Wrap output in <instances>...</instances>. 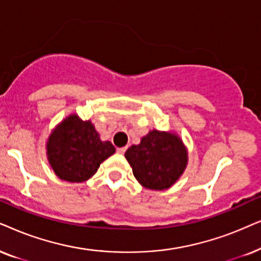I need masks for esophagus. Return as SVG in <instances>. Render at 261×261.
<instances>
[{
  "mask_svg": "<svg viewBox=\"0 0 261 261\" xmlns=\"http://www.w3.org/2000/svg\"><path fill=\"white\" fill-rule=\"evenodd\" d=\"M126 147H123V148H118L117 149V152H118V154H121V155H123L124 154V152L125 151H126Z\"/></svg>",
  "mask_w": 261,
  "mask_h": 261,
  "instance_id": "1",
  "label": "esophagus"
}]
</instances>
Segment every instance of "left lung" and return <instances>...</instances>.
Wrapping results in <instances>:
<instances>
[{
    "label": "left lung",
    "mask_w": 261,
    "mask_h": 261,
    "mask_svg": "<svg viewBox=\"0 0 261 261\" xmlns=\"http://www.w3.org/2000/svg\"><path fill=\"white\" fill-rule=\"evenodd\" d=\"M137 181L145 189L162 191L175 184L187 166V149L178 135L152 130L125 152Z\"/></svg>",
    "instance_id": "1"
}]
</instances>
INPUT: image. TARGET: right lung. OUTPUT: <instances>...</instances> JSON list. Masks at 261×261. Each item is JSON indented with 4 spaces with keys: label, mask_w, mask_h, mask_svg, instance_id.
I'll list each match as a JSON object with an SVG mask.
<instances>
[{
    "label": "right lung",
    "mask_w": 261,
    "mask_h": 261,
    "mask_svg": "<svg viewBox=\"0 0 261 261\" xmlns=\"http://www.w3.org/2000/svg\"><path fill=\"white\" fill-rule=\"evenodd\" d=\"M46 155L56 175L69 182H83L95 174L100 163L116 152L109 141L100 140L90 120L71 114L54 128Z\"/></svg>",
    "instance_id": "1"
}]
</instances>
